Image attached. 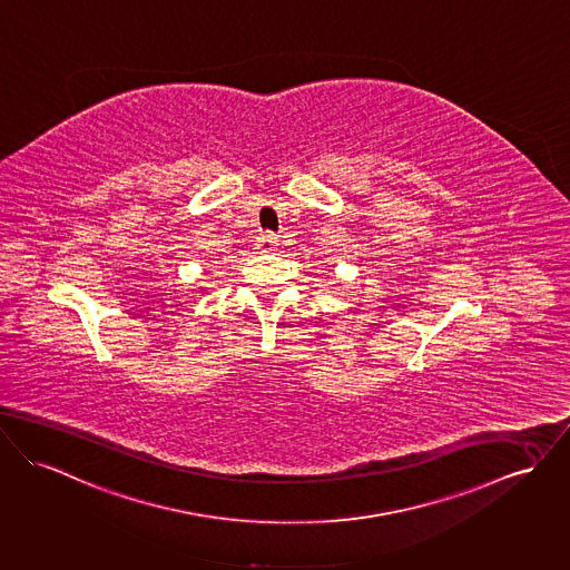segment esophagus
Wrapping results in <instances>:
<instances>
[{
	"mask_svg": "<svg viewBox=\"0 0 570 570\" xmlns=\"http://www.w3.org/2000/svg\"><path fill=\"white\" fill-rule=\"evenodd\" d=\"M277 245H279V240H277V236L275 235L258 236V240H256V249H258V252H263V254H271V252H275V249H277Z\"/></svg>",
	"mask_w": 570,
	"mask_h": 570,
	"instance_id": "1",
	"label": "esophagus"
}]
</instances>
